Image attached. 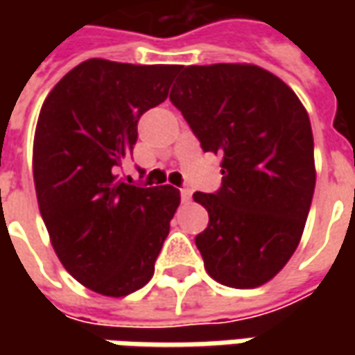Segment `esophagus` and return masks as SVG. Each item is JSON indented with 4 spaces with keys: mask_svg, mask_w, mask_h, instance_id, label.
Instances as JSON below:
<instances>
[{
    "mask_svg": "<svg viewBox=\"0 0 355 355\" xmlns=\"http://www.w3.org/2000/svg\"><path fill=\"white\" fill-rule=\"evenodd\" d=\"M180 198H182V201H190L192 200V190L190 188H182L180 190Z\"/></svg>",
    "mask_w": 355,
    "mask_h": 355,
    "instance_id": "esophagus-1",
    "label": "esophagus"
}]
</instances>
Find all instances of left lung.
<instances>
[{"instance_id": "left-lung-1", "label": "left lung", "mask_w": 355, "mask_h": 355, "mask_svg": "<svg viewBox=\"0 0 355 355\" xmlns=\"http://www.w3.org/2000/svg\"><path fill=\"white\" fill-rule=\"evenodd\" d=\"M171 102L203 152L223 157V184L193 193L209 224L196 236L207 274L253 289L295 253L315 188L313 137L302 102L253 64L180 66Z\"/></svg>"}]
</instances>
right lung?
Masks as SVG:
<instances>
[{"instance_id":"right-lung-1","label":"right lung","mask_w":355,"mask_h":355,"mask_svg":"<svg viewBox=\"0 0 355 355\" xmlns=\"http://www.w3.org/2000/svg\"><path fill=\"white\" fill-rule=\"evenodd\" d=\"M175 64L89 58L58 81L35 127L34 184L62 266L81 285L125 297L152 275L180 203L173 186L129 184L140 116L167 98Z\"/></svg>"}]
</instances>
